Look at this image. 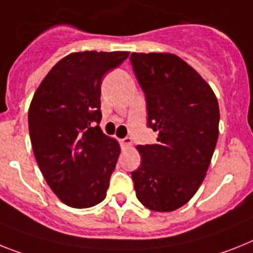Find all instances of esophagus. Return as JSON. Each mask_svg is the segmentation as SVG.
<instances>
[{
  "instance_id": "esophagus-1",
  "label": "esophagus",
  "mask_w": 253,
  "mask_h": 253,
  "mask_svg": "<svg viewBox=\"0 0 253 253\" xmlns=\"http://www.w3.org/2000/svg\"><path fill=\"white\" fill-rule=\"evenodd\" d=\"M121 144H122L123 148H130V146H132V140H131V137L126 136L125 139L121 140Z\"/></svg>"
}]
</instances>
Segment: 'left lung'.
<instances>
[{
    "label": "left lung",
    "instance_id": "8db88e82",
    "mask_svg": "<svg viewBox=\"0 0 253 253\" xmlns=\"http://www.w3.org/2000/svg\"><path fill=\"white\" fill-rule=\"evenodd\" d=\"M131 64L143 88L148 127L156 144L137 145L141 165L131 172L146 209L169 212L197 193L218 137L220 110L210 84L188 63L167 52H132Z\"/></svg>",
    "mask_w": 253,
    "mask_h": 253
}]
</instances>
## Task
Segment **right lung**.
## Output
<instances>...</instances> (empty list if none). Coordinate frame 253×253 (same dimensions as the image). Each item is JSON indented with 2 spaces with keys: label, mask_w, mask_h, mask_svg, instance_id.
Listing matches in <instances>:
<instances>
[{
  "label": "right lung",
  "mask_w": 253,
  "mask_h": 253,
  "mask_svg": "<svg viewBox=\"0 0 253 253\" xmlns=\"http://www.w3.org/2000/svg\"><path fill=\"white\" fill-rule=\"evenodd\" d=\"M127 51H82L51 68L33 95L28 126L35 158L61 202L74 209L100 203L121 148L101 131L104 74L128 58Z\"/></svg>",
  "instance_id": "obj_1"
}]
</instances>
